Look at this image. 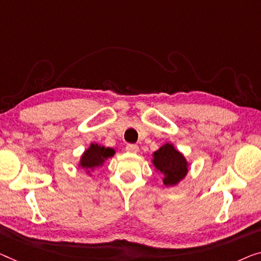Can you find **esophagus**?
I'll use <instances>...</instances> for the list:
<instances>
[{
    "mask_svg": "<svg viewBox=\"0 0 261 261\" xmlns=\"http://www.w3.org/2000/svg\"><path fill=\"white\" fill-rule=\"evenodd\" d=\"M126 151H129V152H132V153H136L139 151V147H138V145H136V144H127Z\"/></svg>",
    "mask_w": 261,
    "mask_h": 261,
    "instance_id": "esophagus-1",
    "label": "esophagus"
}]
</instances>
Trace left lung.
Instances as JSON below:
<instances>
[{
  "mask_svg": "<svg viewBox=\"0 0 261 261\" xmlns=\"http://www.w3.org/2000/svg\"><path fill=\"white\" fill-rule=\"evenodd\" d=\"M153 164L164 176L166 186L176 185L188 173V163L179 151L166 143L153 153Z\"/></svg>",
  "mask_w": 261,
  "mask_h": 261,
  "instance_id": "left-lung-1",
  "label": "left lung"
}]
</instances>
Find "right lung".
Returning a JSON list of instances; mask_svg holds the SVG:
<instances>
[{"label":"right lung","mask_w":261,"mask_h":261,"mask_svg":"<svg viewBox=\"0 0 261 261\" xmlns=\"http://www.w3.org/2000/svg\"><path fill=\"white\" fill-rule=\"evenodd\" d=\"M114 153V149L99 146L97 144H91L90 147L82 155L81 166L87 170H93L97 166L102 165L108 158L112 157Z\"/></svg>","instance_id":"right-lung-1"}]
</instances>
